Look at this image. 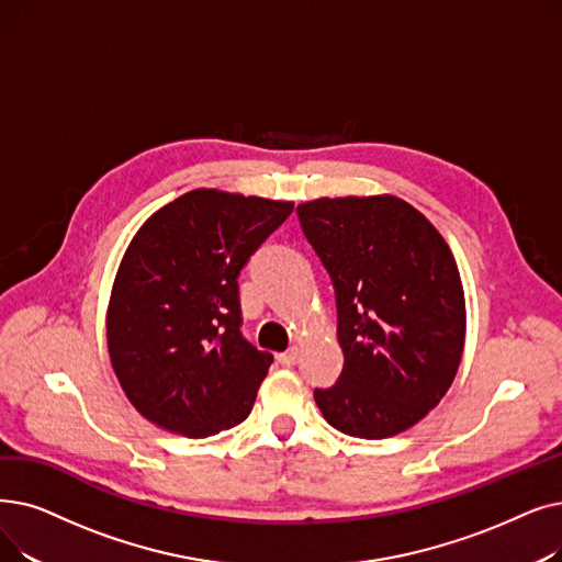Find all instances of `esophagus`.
<instances>
[{"label":"esophagus","mask_w":562,"mask_h":562,"mask_svg":"<svg viewBox=\"0 0 562 562\" xmlns=\"http://www.w3.org/2000/svg\"><path fill=\"white\" fill-rule=\"evenodd\" d=\"M299 358H301V347H291V349H286L284 353L278 356V360L284 364V368H291V364H296Z\"/></svg>","instance_id":"obj_1"}]
</instances>
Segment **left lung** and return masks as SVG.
<instances>
[{
  "mask_svg": "<svg viewBox=\"0 0 562 562\" xmlns=\"http://www.w3.org/2000/svg\"><path fill=\"white\" fill-rule=\"evenodd\" d=\"M335 284L345 370L314 402L330 427L387 438L420 423L450 390L467 339L454 255L395 194L319 198L296 206Z\"/></svg>",
  "mask_w": 562,
  "mask_h": 562,
  "instance_id": "1",
  "label": "left lung"
}]
</instances>
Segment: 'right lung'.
<instances>
[{
	"label": "right lung",
	"mask_w": 562,
	"mask_h": 562,
	"mask_svg": "<svg viewBox=\"0 0 562 562\" xmlns=\"http://www.w3.org/2000/svg\"><path fill=\"white\" fill-rule=\"evenodd\" d=\"M294 202L194 188L146 217L105 314L112 370L142 418L188 438L246 420L273 353L243 339L238 273Z\"/></svg>",
	"instance_id": "1"
}]
</instances>
